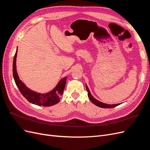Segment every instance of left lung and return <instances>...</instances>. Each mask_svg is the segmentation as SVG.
<instances>
[{
	"mask_svg": "<svg viewBox=\"0 0 150 150\" xmlns=\"http://www.w3.org/2000/svg\"><path fill=\"white\" fill-rule=\"evenodd\" d=\"M86 89H87V91H88V97L89 98V99L91 100V101L93 104H94L95 105H96L99 107L100 108H114V107H116L117 106L120 105V104H105V103H101L100 101H98L97 99H95L92 95L91 94L88 88V86H86Z\"/></svg>",
	"mask_w": 150,
	"mask_h": 150,
	"instance_id": "left-lung-1",
	"label": "left lung"
}]
</instances>
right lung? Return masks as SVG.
Here are the masks:
<instances>
[{"label":"right lung","instance_id":"1","mask_svg":"<svg viewBox=\"0 0 150 150\" xmlns=\"http://www.w3.org/2000/svg\"><path fill=\"white\" fill-rule=\"evenodd\" d=\"M17 49L13 57V76L15 83L19 88L20 92L23 96L30 103H33L38 106H51L58 103L60 101V98L63 94L65 88L66 78L61 79L56 87L52 91L46 94H40L33 91L25 86V85L19 79L16 71V57Z\"/></svg>","mask_w":150,"mask_h":150}]
</instances>
